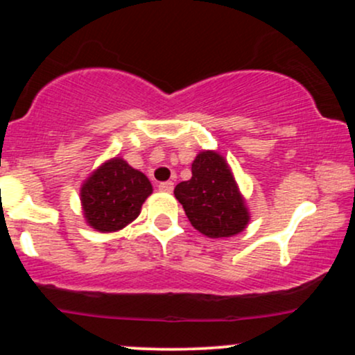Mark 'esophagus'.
<instances>
[{
    "label": "esophagus",
    "instance_id": "esophagus-1",
    "mask_svg": "<svg viewBox=\"0 0 355 355\" xmlns=\"http://www.w3.org/2000/svg\"><path fill=\"white\" fill-rule=\"evenodd\" d=\"M158 189L162 191H172L173 190V182H162L160 185H158Z\"/></svg>",
    "mask_w": 355,
    "mask_h": 355
}]
</instances>
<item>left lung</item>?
<instances>
[{
    "label": "left lung",
    "mask_w": 355,
    "mask_h": 355,
    "mask_svg": "<svg viewBox=\"0 0 355 355\" xmlns=\"http://www.w3.org/2000/svg\"><path fill=\"white\" fill-rule=\"evenodd\" d=\"M173 193L191 225L210 239L234 237L250 220L229 164L211 150L195 157L191 178L178 183Z\"/></svg>",
    "instance_id": "8db88e82"
}]
</instances>
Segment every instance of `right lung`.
<instances>
[{
  "instance_id": "add662e5",
  "label": "right lung",
  "mask_w": 355,
  "mask_h": 355,
  "mask_svg": "<svg viewBox=\"0 0 355 355\" xmlns=\"http://www.w3.org/2000/svg\"><path fill=\"white\" fill-rule=\"evenodd\" d=\"M152 183L123 158H112L85 180L80 190L87 223L98 232H116L140 215Z\"/></svg>"
}]
</instances>
